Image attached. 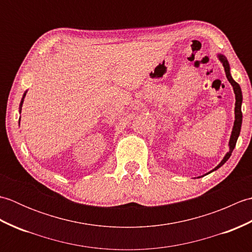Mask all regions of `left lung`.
I'll return each mask as SVG.
<instances>
[{"mask_svg": "<svg viewBox=\"0 0 252 252\" xmlns=\"http://www.w3.org/2000/svg\"><path fill=\"white\" fill-rule=\"evenodd\" d=\"M218 58L219 61L222 63V65L224 67V70H225V74H226V78L228 80V82L232 84L233 90H234V93H235V121H234V126H233V130H232V134L231 137H229V142H228V148L229 151L226 153L225 156L222 159V161L219 163L217 167L211 170L210 172H213V171L218 170L220 167L225 163L228 158L231 157V155L234 151L235 146H236V142H237V138L239 136V133H240V129H242V122H243V114H242V104H243V93H242V89H240L239 84L235 81V80L232 78V74H231V67H229V63L226 60V57L224 56L223 54H218Z\"/></svg>", "mask_w": 252, "mask_h": 252, "instance_id": "1", "label": "left lung"}]
</instances>
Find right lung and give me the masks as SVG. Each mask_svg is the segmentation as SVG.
I'll return each instance as SVG.
<instances>
[{"label":"right lung","instance_id":"obj_1","mask_svg":"<svg viewBox=\"0 0 252 252\" xmlns=\"http://www.w3.org/2000/svg\"><path fill=\"white\" fill-rule=\"evenodd\" d=\"M26 94H27V91H26V92L24 93V95H23V98H21V101H20V105H19V114L21 112V107H23V104H24V98H25ZM19 123H20V118H19Z\"/></svg>","mask_w":252,"mask_h":252}]
</instances>
